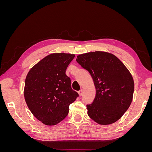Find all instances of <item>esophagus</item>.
Segmentation results:
<instances>
[{"mask_svg":"<svg viewBox=\"0 0 152 152\" xmlns=\"http://www.w3.org/2000/svg\"><path fill=\"white\" fill-rule=\"evenodd\" d=\"M78 93H79V96H81L82 95V94H83V90L82 89H80V91H79V92H78Z\"/></svg>","mask_w":152,"mask_h":152,"instance_id":"34e87169","label":"esophagus"}]
</instances>
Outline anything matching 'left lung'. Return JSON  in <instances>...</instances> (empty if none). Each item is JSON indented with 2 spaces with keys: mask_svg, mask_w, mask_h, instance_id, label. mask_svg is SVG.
Wrapping results in <instances>:
<instances>
[{
  "mask_svg": "<svg viewBox=\"0 0 152 152\" xmlns=\"http://www.w3.org/2000/svg\"><path fill=\"white\" fill-rule=\"evenodd\" d=\"M77 62L93 78L96 90L87 114L101 125L117 121L132 102L134 80L127 68L113 54L102 51L80 54Z\"/></svg>",
  "mask_w": 152,
  "mask_h": 152,
  "instance_id": "1",
  "label": "left lung"
}]
</instances>
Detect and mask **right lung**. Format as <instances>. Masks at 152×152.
<instances>
[{"label":"right lung","mask_w":152,"mask_h":152,"mask_svg":"<svg viewBox=\"0 0 152 152\" xmlns=\"http://www.w3.org/2000/svg\"><path fill=\"white\" fill-rule=\"evenodd\" d=\"M75 55L54 53L32 67L26 75L24 96L32 114L48 126L62 121L69 112V106L79 94L71 87L66 70Z\"/></svg>","instance_id":"right-lung-1"}]
</instances>
